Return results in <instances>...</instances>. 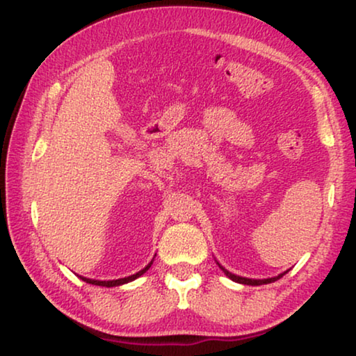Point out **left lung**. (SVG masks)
Returning a JSON list of instances; mask_svg holds the SVG:
<instances>
[{"mask_svg":"<svg viewBox=\"0 0 356 356\" xmlns=\"http://www.w3.org/2000/svg\"><path fill=\"white\" fill-rule=\"evenodd\" d=\"M219 264V263H218ZM219 268L222 269L224 271V274H226V276L229 277V279H232L234 282H238V284H245V285H263V284H271V282H274V280H277V279H280L284 276V274H279V276H276V277H269V279H248V277H240V276H235V274H232V273H229L227 269H224L221 264H219Z\"/></svg>","mask_w":356,"mask_h":356,"instance_id":"1","label":"left lung"}]
</instances>
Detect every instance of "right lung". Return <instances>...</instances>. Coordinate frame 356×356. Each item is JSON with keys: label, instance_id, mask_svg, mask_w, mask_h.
Listing matches in <instances>:
<instances>
[{"label": "right lung", "instance_id": "1", "mask_svg": "<svg viewBox=\"0 0 356 356\" xmlns=\"http://www.w3.org/2000/svg\"><path fill=\"white\" fill-rule=\"evenodd\" d=\"M153 261L148 264V266H145L142 271H138L137 274H132V276L129 277H122V279H116V280H95V279H87V277H82L79 276L80 279L83 280V282L87 284H93V285H102V287H116V285H122V284H127V282H132V280H135L137 277L142 276V274H145L149 269V266H152Z\"/></svg>", "mask_w": 356, "mask_h": 356}]
</instances>
